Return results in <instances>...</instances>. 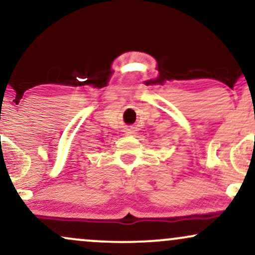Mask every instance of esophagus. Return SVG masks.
<instances>
[{"instance_id":"1","label":"esophagus","mask_w":255,"mask_h":255,"mask_svg":"<svg viewBox=\"0 0 255 255\" xmlns=\"http://www.w3.org/2000/svg\"><path fill=\"white\" fill-rule=\"evenodd\" d=\"M125 131L127 135H134V134H136V127H128L126 128Z\"/></svg>"}]
</instances>
